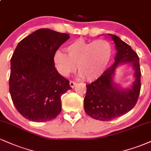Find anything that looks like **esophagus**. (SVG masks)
<instances>
[{
	"label": "esophagus",
	"mask_w": 151,
	"mask_h": 151,
	"mask_svg": "<svg viewBox=\"0 0 151 151\" xmlns=\"http://www.w3.org/2000/svg\"><path fill=\"white\" fill-rule=\"evenodd\" d=\"M76 84H77V82H76V81H70V86H71V88H74V87L76 86Z\"/></svg>",
	"instance_id": "esophagus-1"
}]
</instances>
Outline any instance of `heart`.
Returning a JSON list of instances; mask_svg holds the SVG:
<instances>
[{"instance_id": "b5f03b06", "label": "heart", "mask_w": 151, "mask_h": 151, "mask_svg": "<svg viewBox=\"0 0 151 151\" xmlns=\"http://www.w3.org/2000/svg\"><path fill=\"white\" fill-rule=\"evenodd\" d=\"M68 55L57 50L53 61L58 73L63 77L75 72L78 66L79 77L92 81L101 77L112 57V45L104 39L87 41L79 39L67 46Z\"/></svg>"}]
</instances>
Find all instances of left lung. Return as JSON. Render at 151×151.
Returning a JSON list of instances; mask_svg holds the SVG:
<instances>
[{
    "instance_id": "8db88e82",
    "label": "left lung",
    "mask_w": 151,
    "mask_h": 151,
    "mask_svg": "<svg viewBox=\"0 0 151 151\" xmlns=\"http://www.w3.org/2000/svg\"><path fill=\"white\" fill-rule=\"evenodd\" d=\"M115 44L117 54L113 65L105 70L101 77L86 85L83 108L91 117L101 121H110L129 112L137 104L141 90V70L139 58L129 45L119 37L108 34ZM129 64L134 71L132 85L122 88L115 84V71L121 65Z\"/></svg>"
}]
</instances>
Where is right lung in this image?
Returning a JSON list of instances; mask_svg holds the SVG:
<instances>
[{"mask_svg":"<svg viewBox=\"0 0 151 151\" xmlns=\"http://www.w3.org/2000/svg\"><path fill=\"white\" fill-rule=\"evenodd\" d=\"M68 34L40 29L18 43L12 54L10 93L17 111L29 120L50 121L60 113L61 96L71 87L55 69L53 56Z\"/></svg>","mask_w":151,"mask_h":151,"instance_id":"right-lung-1","label":"right lung"}]
</instances>
